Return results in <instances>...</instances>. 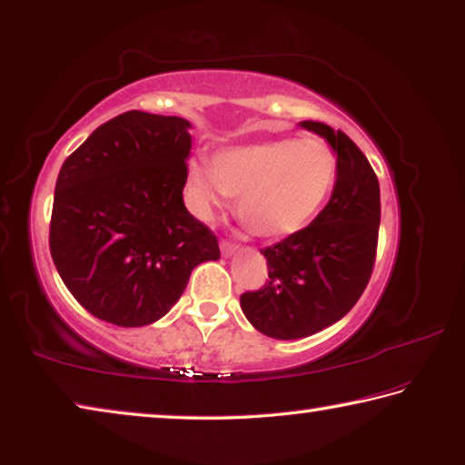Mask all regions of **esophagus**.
<instances>
[{
  "instance_id": "obj_1",
  "label": "esophagus",
  "mask_w": 465,
  "mask_h": 465,
  "mask_svg": "<svg viewBox=\"0 0 465 465\" xmlns=\"http://www.w3.org/2000/svg\"><path fill=\"white\" fill-rule=\"evenodd\" d=\"M237 242H232V241H228V239H223L220 241V251H223V255H232L234 251H237Z\"/></svg>"
}]
</instances>
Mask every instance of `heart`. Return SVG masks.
I'll return each mask as SVG.
<instances>
[{
    "label": "heart",
    "instance_id": "heart-1",
    "mask_svg": "<svg viewBox=\"0 0 465 465\" xmlns=\"http://www.w3.org/2000/svg\"><path fill=\"white\" fill-rule=\"evenodd\" d=\"M338 154L317 138H278L220 150L210 166H189L200 214L239 195L237 214L260 237L299 232L317 216L338 181Z\"/></svg>",
    "mask_w": 465,
    "mask_h": 465
}]
</instances>
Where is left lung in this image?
Instances as JSON below:
<instances>
[{
	"label": "left lung",
	"mask_w": 465,
	"mask_h": 465,
	"mask_svg": "<svg viewBox=\"0 0 465 465\" xmlns=\"http://www.w3.org/2000/svg\"><path fill=\"white\" fill-rule=\"evenodd\" d=\"M331 143L338 181L313 223L262 249L268 280L241 294V309L257 331L276 340L307 338L340 322L367 288L377 257L381 197L377 174L344 132L302 121Z\"/></svg>",
	"instance_id": "8db88e82"
}]
</instances>
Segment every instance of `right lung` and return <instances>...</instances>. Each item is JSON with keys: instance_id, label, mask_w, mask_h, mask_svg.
Listing matches in <instances>:
<instances>
[{"instance_id": "right-lung-1", "label": "right lung", "mask_w": 465, "mask_h": 465, "mask_svg": "<svg viewBox=\"0 0 465 465\" xmlns=\"http://www.w3.org/2000/svg\"><path fill=\"white\" fill-rule=\"evenodd\" d=\"M189 127L181 117L121 113L61 166L51 257L74 299L103 322L154 323L195 265L220 257L216 234L183 203Z\"/></svg>"}]
</instances>
